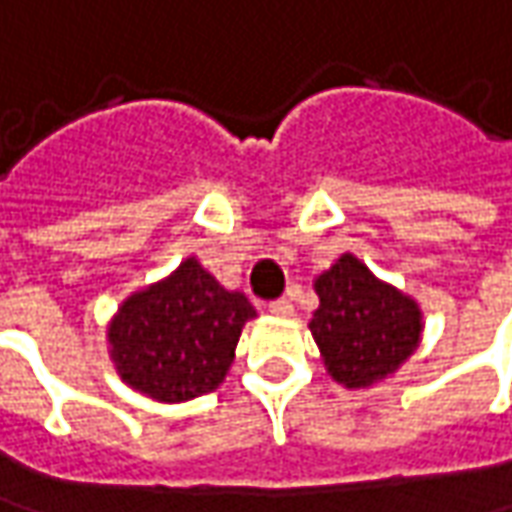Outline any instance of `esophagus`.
Wrapping results in <instances>:
<instances>
[{"label": "esophagus", "mask_w": 512, "mask_h": 512, "mask_svg": "<svg viewBox=\"0 0 512 512\" xmlns=\"http://www.w3.org/2000/svg\"><path fill=\"white\" fill-rule=\"evenodd\" d=\"M269 311H271V314H274V316H283V319H285V316L294 314V305H291V302L285 300V297H280V300H271V302H269Z\"/></svg>", "instance_id": "1"}]
</instances>
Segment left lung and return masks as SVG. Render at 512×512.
I'll return each instance as SVG.
<instances>
[{
  "instance_id": "8db88e82",
  "label": "left lung",
  "mask_w": 512,
  "mask_h": 512,
  "mask_svg": "<svg viewBox=\"0 0 512 512\" xmlns=\"http://www.w3.org/2000/svg\"><path fill=\"white\" fill-rule=\"evenodd\" d=\"M314 288L319 308L308 328L342 387H373L417 350L423 330L417 302L381 283L356 255L339 257L316 277Z\"/></svg>"
}]
</instances>
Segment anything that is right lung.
<instances>
[{"mask_svg": "<svg viewBox=\"0 0 512 512\" xmlns=\"http://www.w3.org/2000/svg\"><path fill=\"white\" fill-rule=\"evenodd\" d=\"M257 311L187 257L159 283L131 294L109 325L111 361L131 389L182 403L218 389L243 325Z\"/></svg>", "mask_w": 512, "mask_h": 512, "instance_id": "add662e5", "label": "right lung"}]
</instances>
